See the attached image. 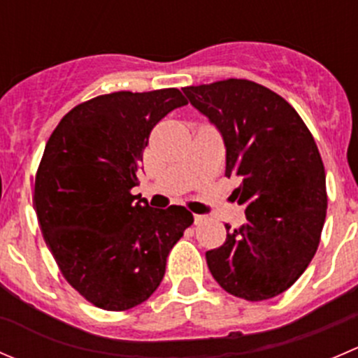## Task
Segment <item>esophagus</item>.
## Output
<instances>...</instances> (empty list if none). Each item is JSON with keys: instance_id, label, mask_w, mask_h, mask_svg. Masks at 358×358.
Returning a JSON list of instances; mask_svg holds the SVG:
<instances>
[{"instance_id": "34e87169", "label": "esophagus", "mask_w": 358, "mask_h": 358, "mask_svg": "<svg viewBox=\"0 0 358 358\" xmlns=\"http://www.w3.org/2000/svg\"><path fill=\"white\" fill-rule=\"evenodd\" d=\"M204 220H206L204 215H194V222H196V225H201Z\"/></svg>"}]
</instances>
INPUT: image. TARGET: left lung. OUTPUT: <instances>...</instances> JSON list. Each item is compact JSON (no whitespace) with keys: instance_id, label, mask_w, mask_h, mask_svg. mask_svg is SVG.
I'll use <instances>...</instances> for the list:
<instances>
[{"instance_id":"1","label":"left lung","mask_w":358,"mask_h":358,"mask_svg":"<svg viewBox=\"0 0 358 358\" xmlns=\"http://www.w3.org/2000/svg\"><path fill=\"white\" fill-rule=\"evenodd\" d=\"M189 102L220 129L225 176L246 206L241 229L206 252L216 282L263 301L289 289L312 262L326 222V171L317 143L289 102L249 79L185 86Z\"/></svg>"}]
</instances>
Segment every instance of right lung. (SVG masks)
<instances>
[{
    "label": "right lung",
    "mask_w": 358,
    "mask_h": 358,
    "mask_svg": "<svg viewBox=\"0 0 358 358\" xmlns=\"http://www.w3.org/2000/svg\"><path fill=\"white\" fill-rule=\"evenodd\" d=\"M187 103L176 88L100 95L69 110L46 142L32 197L39 227L64 279L99 308L149 299L194 223L183 206L154 209L131 194L150 131Z\"/></svg>",
    "instance_id": "obj_1"
}]
</instances>
